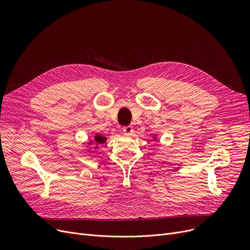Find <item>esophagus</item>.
Segmentation results:
<instances>
[{"label":"esophagus","instance_id":"34e87169","mask_svg":"<svg viewBox=\"0 0 250 250\" xmlns=\"http://www.w3.org/2000/svg\"><path fill=\"white\" fill-rule=\"evenodd\" d=\"M123 130H124L125 134H126V135H130L131 132L134 131V128H132V126H131V125H126V126H124V127H123Z\"/></svg>","mask_w":250,"mask_h":250}]
</instances>
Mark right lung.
Listing matches in <instances>:
<instances>
[{
    "instance_id": "obj_1",
    "label": "right lung",
    "mask_w": 250,
    "mask_h": 250,
    "mask_svg": "<svg viewBox=\"0 0 250 250\" xmlns=\"http://www.w3.org/2000/svg\"><path fill=\"white\" fill-rule=\"evenodd\" d=\"M95 141L98 144H103V143H104L106 141V139L104 137H102V136H96L95 137Z\"/></svg>"
}]
</instances>
